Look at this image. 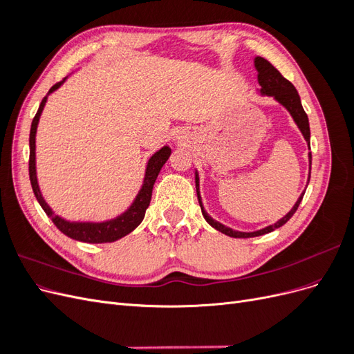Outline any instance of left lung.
I'll list each match as a JSON object with an SVG mask.
<instances>
[{
    "instance_id": "left-lung-1",
    "label": "left lung",
    "mask_w": 354,
    "mask_h": 354,
    "mask_svg": "<svg viewBox=\"0 0 354 354\" xmlns=\"http://www.w3.org/2000/svg\"><path fill=\"white\" fill-rule=\"evenodd\" d=\"M255 68L259 71V84L261 85V93L266 95H273V97L279 102L281 104H283L285 108L288 109V112L292 115L295 124L298 125L299 130H301L306 142L308 145L310 149V125H308V118L307 113L303 109V104L301 100H299V95L298 91L295 90L294 85L289 82L286 78L282 77V73L277 71L269 60H266L264 57H255ZM308 159H310V169H312V153H308ZM198 185H199V180H198V174H196V194H198V201H199V205L202 209V216L205 218L214 229H217L218 232L227 234L230 238H255V236H261V234L266 233H270L274 229L283 226V224L294 216V212L297 211L299 202H301L304 194H301V196L298 198V201L295 202V205L292 207V209L289 211L283 218H281L277 223L272 224L269 227H264L261 230H257V232H251V233H245V232H236V230H232L230 227L223 226L221 223L212 220L208 214L205 212L202 207V202H201V196H199V190H198Z\"/></svg>"
}]
</instances>
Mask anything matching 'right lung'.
Masks as SVG:
<instances>
[{"mask_svg":"<svg viewBox=\"0 0 354 354\" xmlns=\"http://www.w3.org/2000/svg\"><path fill=\"white\" fill-rule=\"evenodd\" d=\"M65 80L66 78H63L60 82L53 85L48 94L57 90ZM46 102H47V95L42 99L39 108H38V112L34 116V121H32V125H30V134H29V178H30L32 190H34L35 198L39 202V205L42 207V209L46 211V214L51 218V221L56 224V227L62 233H65L66 236H69L75 241H81V242H87V243H104V242H115L118 239L124 238L125 234L131 233L138 226V224L143 221L146 209L152 199V189L155 185V180L159 174L160 168H162L164 164L168 160V158L171 155V149L168 146H164L160 151H158L151 159H149L143 186H142L140 192H138V195L136 196L133 205L128 208L124 214H121L120 217H116L109 221H103V223H71V221H66L65 218L56 216V214L53 212L51 208L47 205V202L41 195L39 187H38V181H37L35 134H37L39 116H41L42 109H44Z\"/></svg>","mask_w":354,"mask_h":354,"instance_id":"add662e5","label":"right lung"}]
</instances>
